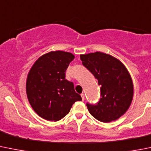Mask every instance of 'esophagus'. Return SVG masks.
Here are the masks:
<instances>
[{"label":"esophagus","instance_id":"34e87169","mask_svg":"<svg viewBox=\"0 0 151 151\" xmlns=\"http://www.w3.org/2000/svg\"><path fill=\"white\" fill-rule=\"evenodd\" d=\"M80 95H81V98H82L83 101H84V100H85V95H84L83 93H82Z\"/></svg>","mask_w":151,"mask_h":151}]
</instances>
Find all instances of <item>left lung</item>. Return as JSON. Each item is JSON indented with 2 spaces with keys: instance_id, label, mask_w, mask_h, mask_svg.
Wrapping results in <instances>:
<instances>
[{
  "instance_id": "1",
  "label": "left lung",
  "mask_w": 151,
  "mask_h": 151,
  "mask_svg": "<svg viewBox=\"0 0 151 151\" xmlns=\"http://www.w3.org/2000/svg\"><path fill=\"white\" fill-rule=\"evenodd\" d=\"M80 60L101 86L98 102L86 103L90 114L102 122L120 118L129 107L133 95L132 79L125 66L113 56L101 52L80 55Z\"/></svg>"
}]
</instances>
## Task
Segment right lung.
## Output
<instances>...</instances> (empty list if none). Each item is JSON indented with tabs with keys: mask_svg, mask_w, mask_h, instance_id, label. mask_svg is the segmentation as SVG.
Here are the masks:
<instances>
[{
	"mask_svg": "<svg viewBox=\"0 0 151 151\" xmlns=\"http://www.w3.org/2000/svg\"><path fill=\"white\" fill-rule=\"evenodd\" d=\"M74 59L71 53L53 51L39 57L27 76V95L31 106L44 119L57 122L69 113L82 98L74 84L65 80V71Z\"/></svg>",
	"mask_w": 151,
	"mask_h": 151,
	"instance_id": "right-lung-1",
	"label": "right lung"
}]
</instances>
